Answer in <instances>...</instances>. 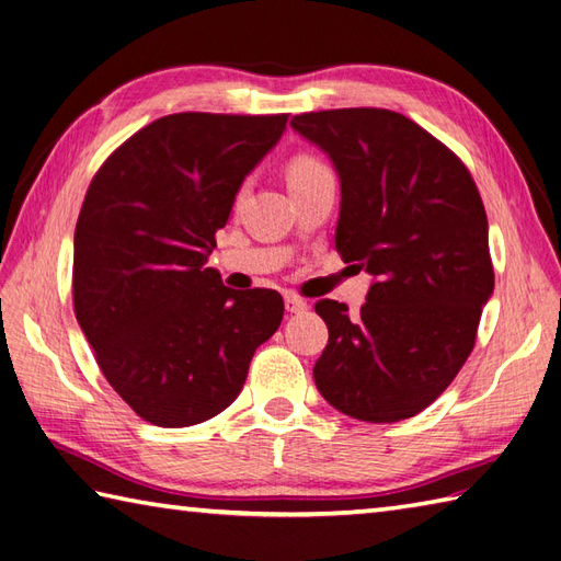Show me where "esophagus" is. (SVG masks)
Returning <instances> with one entry per match:
<instances>
[{
  "label": "esophagus",
  "mask_w": 561,
  "mask_h": 561,
  "mask_svg": "<svg viewBox=\"0 0 561 561\" xmlns=\"http://www.w3.org/2000/svg\"><path fill=\"white\" fill-rule=\"evenodd\" d=\"M284 308H287L289 313H304L306 308H308V304L301 299V296H296V294H284Z\"/></svg>",
  "instance_id": "34e87169"
}]
</instances>
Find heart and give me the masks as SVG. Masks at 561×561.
<instances>
[{
  "mask_svg": "<svg viewBox=\"0 0 561 561\" xmlns=\"http://www.w3.org/2000/svg\"><path fill=\"white\" fill-rule=\"evenodd\" d=\"M328 171V165L316 159V157H308V153H304V157H296L291 163H289V185L294 183H301V181H308V178H313L318 173Z\"/></svg>",
  "mask_w": 561,
  "mask_h": 561,
  "instance_id": "obj_1",
  "label": "heart"
}]
</instances>
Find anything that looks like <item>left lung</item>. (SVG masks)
Here are the masks:
<instances>
[{
    "label": "left lung",
    "instance_id": "obj_1",
    "mask_svg": "<svg viewBox=\"0 0 561 561\" xmlns=\"http://www.w3.org/2000/svg\"><path fill=\"white\" fill-rule=\"evenodd\" d=\"M340 175L335 248L374 277L359 316L323 299L330 340L313 378L332 408L388 424L428 408L468 359L494 291L490 226L470 171L383 108L294 115Z\"/></svg>",
    "mask_w": 561,
    "mask_h": 561
}]
</instances>
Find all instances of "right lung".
I'll return each mask as SVG.
<instances>
[{
	"label": "right lung",
	"instance_id": "right-lung-1",
	"mask_svg": "<svg viewBox=\"0 0 561 561\" xmlns=\"http://www.w3.org/2000/svg\"><path fill=\"white\" fill-rule=\"evenodd\" d=\"M287 117L165 115L93 175L75 231V313L103 376L141 420H211L282 323L277 291L224 287L207 257Z\"/></svg>",
	"mask_w": 561,
	"mask_h": 561
}]
</instances>
